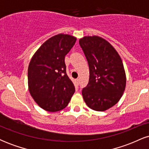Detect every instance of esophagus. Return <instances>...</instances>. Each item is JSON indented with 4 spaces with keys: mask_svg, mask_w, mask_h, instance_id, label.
Returning a JSON list of instances; mask_svg holds the SVG:
<instances>
[{
    "mask_svg": "<svg viewBox=\"0 0 149 149\" xmlns=\"http://www.w3.org/2000/svg\"><path fill=\"white\" fill-rule=\"evenodd\" d=\"M76 82L77 85L79 84V82H80V79H79V78H77V79L76 80Z\"/></svg>",
    "mask_w": 149,
    "mask_h": 149,
    "instance_id": "34e87169",
    "label": "esophagus"
}]
</instances>
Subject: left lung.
Instances as JSON below:
<instances>
[{"mask_svg":"<svg viewBox=\"0 0 149 149\" xmlns=\"http://www.w3.org/2000/svg\"><path fill=\"white\" fill-rule=\"evenodd\" d=\"M90 69L88 84L82 90L89 108L104 111L117 104L123 95L126 75L122 59L113 46L100 36L79 40Z\"/></svg>","mask_w":149,"mask_h":149,"instance_id":"obj_1","label":"left lung"}]
</instances>
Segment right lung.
Instances as JSON below:
<instances>
[{"mask_svg": "<svg viewBox=\"0 0 149 149\" xmlns=\"http://www.w3.org/2000/svg\"><path fill=\"white\" fill-rule=\"evenodd\" d=\"M76 38L58 34L38 49L28 68L29 90L38 105L56 112L64 109L75 92V87L66 74L65 56L74 45Z\"/></svg>", "mask_w": 149, "mask_h": 149, "instance_id": "1", "label": "right lung"}]
</instances>
